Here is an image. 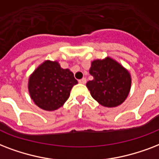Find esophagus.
<instances>
[{
  "instance_id": "1",
  "label": "esophagus",
  "mask_w": 159,
  "mask_h": 159,
  "mask_svg": "<svg viewBox=\"0 0 159 159\" xmlns=\"http://www.w3.org/2000/svg\"><path fill=\"white\" fill-rule=\"evenodd\" d=\"M79 83L83 84H84L86 83V79L85 78L81 79V80H79Z\"/></svg>"
}]
</instances>
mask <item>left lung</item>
Listing matches in <instances>:
<instances>
[{
  "label": "left lung",
  "mask_w": 159,
  "mask_h": 159,
  "mask_svg": "<svg viewBox=\"0 0 159 159\" xmlns=\"http://www.w3.org/2000/svg\"><path fill=\"white\" fill-rule=\"evenodd\" d=\"M89 74L92 80L86 86L91 96L102 106L114 108L125 101L131 89L132 78L120 63L107 56L91 62Z\"/></svg>",
  "instance_id": "1"
}]
</instances>
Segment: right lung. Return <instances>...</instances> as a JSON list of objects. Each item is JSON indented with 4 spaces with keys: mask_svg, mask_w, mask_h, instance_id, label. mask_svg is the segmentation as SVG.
<instances>
[{
    "mask_svg": "<svg viewBox=\"0 0 159 159\" xmlns=\"http://www.w3.org/2000/svg\"><path fill=\"white\" fill-rule=\"evenodd\" d=\"M78 84L73 72L60 67L57 60H45L28 80L30 99L46 111L60 109L69 99L71 89Z\"/></svg>",
    "mask_w": 159,
    "mask_h": 159,
    "instance_id": "right-lung-1",
    "label": "right lung"
}]
</instances>
